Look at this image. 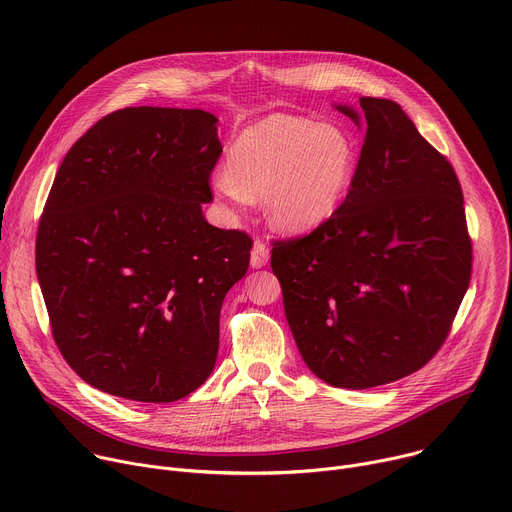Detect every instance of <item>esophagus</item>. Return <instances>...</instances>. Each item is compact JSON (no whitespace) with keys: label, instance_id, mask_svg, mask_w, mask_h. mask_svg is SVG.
<instances>
[{"label":"esophagus","instance_id":"esophagus-1","mask_svg":"<svg viewBox=\"0 0 512 512\" xmlns=\"http://www.w3.org/2000/svg\"><path fill=\"white\" fill-rule=\"evenodd\" d=\"M267 261H269V247L263 241H255L253 251H251V265L255 269H259V267L267 265Z\"/></svg>","mask_w":512,"mask_h":512}]
</instances>
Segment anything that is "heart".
I'll return each instance as SVG.
<instances>
[{
	"mask_svg": "<svg viewBox=\"0 0 512 512\" xmlns=\"http://www.w3.org/2000/svg\"><path fill=\"white\" fill-rule=\"evenodd\" d=\"M353 173V145L333 124L275 114L239 134L228 153V173L214 185L220 196L245 206L265 196L271 222L304 232L327 220Z\"/></svg>",
	"mask_w": 512,
	"mask_h": 512,
	"instance_id": "b5f03b06",
	"label": "heart"
}]
</instances>
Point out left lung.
I'll list each match as a JSON object with an SVG mask.
<instances>
[{
	"instance_id": "left-lung-1",
	"label": "left lung",
	"mask_w": 512,
	"mask_h": 512,
	"mask_svg": "<svg viewBox=\"0 0 512 512\" xmlns=\"http://www.w3.org/2000/svg\"><path fill=\"white\" fill-rule=\"evenodd\" d=\"M361 155L343 204L273 241L271 269L312 374L365 390L406 378L445 343L472 277L459 179L392 100L359 98Z\"/></svg>"
}]
</instances>
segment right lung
Wrapping results in <instances>:
<instances>
[{
  "label": "right lung",
  "mask_w": 512,
  "mask_h": 512,
  "mask_svg": "<svg viewBox=\"0 0 512 512\" xmlns=\"http://www.w3.org/2000/svg\"><path fill=\"white\" fill-rule=\"evenodd\" d=\"M216 122L198 108L116 110L57 171L36 275L61 355L102 392L175 402L212 374L222 300L253 247L202 214L222 153Z\"/></svg>",
  "instance_id": "add662e5"
}]
</instances>
